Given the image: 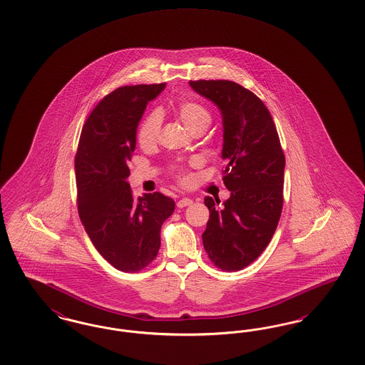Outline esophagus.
Returning a JSON list of instances; mask_svg holds the SVG:
<instances>
[{
  "label": "esophagus",
  "mask_w": 365,
  "mask_h": 365,
  "mask_svg": "<svg viewBox=\"0 0 365 365\" xmlns=\"http://www.w3.org/2000/svg\"><path fill=\"white\" fill-rule=\"evenodd\" d=\"M192 204V201L190 200V198H182V200H179L178 202H176V206L179 207V209H182V207H186V206H189V205Z\"/></svg>",
  "instance_id": "34e87169"
}]
</instances>
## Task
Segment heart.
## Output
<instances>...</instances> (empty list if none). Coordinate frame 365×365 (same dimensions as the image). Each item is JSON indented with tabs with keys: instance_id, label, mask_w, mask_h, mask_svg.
I'll use <instances>...</instances> for the list:
<instances>
[{
	"instance_id": "b5f03b06",
	"label": "heart",
	"mask_w": 365,
	"mask_h": 365,
	"mask_svg": "<svg viewBox=\"0 0 365 365\" xmlns=\"http://www.w3.org/2000/svg\"><path fill=\"white\" fill-rule=\"evenodd\" d=\"M178 115L183 125L191 131L195 128H207L210 123V113L202 104L197 102H183L178 107ZM161 118L159 113H152L141 122L137 140L143 148H149L158 143L160 135Z\"/></svg>"
}]
</instances>
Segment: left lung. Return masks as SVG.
Here are the masks:
<instances>
[{
    "label": "left lung",
    "instance_id": "left-lung-1",
    "mask_svg": "<svg viewBox=\"0 0 365 365\" xmlns=\"http://www.w3.org/2000/svg\"><path fill=\"white\" fill-rule=\"evenodd\" d=\"M197 93L221 111L227 161L224 185L231 197H205L209 221L205 251L221 270L236 272L254 262L270 243L282 210L285 156L277 129L262 101L228 80L190 81Z\"/></svg>",
    "mask_w": 365,
    "mask_h": 365
}]
</instances>
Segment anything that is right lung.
Listing matches in <instances>:
<instances>
[{"mask_svg": "<svg viewBox=\"0 0 365 365\" xmlns=\"http://www.w3.org/2000/svg\"><path fill=\"white\" fill-rule=\"evenodd\" d=\"M164 87L126 86L104 96L83 126L74 159L80 220L95 248L120 272L143 270L156 258L161 225L175 209L161 192L135 200L126 180L138 122Z\"/></svg>", "mask_w": 365, "mask_h": 365, "instance_id": "right-lung-1", "label": "right lung"}]
</instances>
